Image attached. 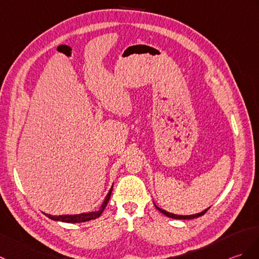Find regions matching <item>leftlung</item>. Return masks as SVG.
<instances>
[{
  "label": "left lung",
  "instance_id": "8db88e82",
  "mask_svg": "<svg viewBox=\"0 0 259 259\" xmlns=\"http://www.w3.org/2000/svg\"><path fill=\"white\" fill-rule=\"evenodd\" d=\"M154 205H155V204H154ZM155 207H157V209H159V211H160L162 214H164L165 216H167V218L177 219V220H192V219H195V218H200V216L205 214V213L207 212V209L209 208V207H208V208H206V209H204L203 212L197 213V214H193V215H177V214H172V213L166 212V211H164V209H162V208L158 207L157 205H155Z\"/></svg>",
  "mask_w": 259,
  "mask_h": 259
}]
</instances>
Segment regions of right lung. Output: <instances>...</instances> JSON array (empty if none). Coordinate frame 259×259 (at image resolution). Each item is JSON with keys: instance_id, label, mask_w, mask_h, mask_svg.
<instances>
[{"instance_id": "1", "label": "right lung", "mask_w": 259, "mask_h": 259, "mask_svg": "<svg viewBox=\"0 0 259 259\" xmlns=\"http://www.w3.org/2000/svg\"><path fill=\"white\" fill-rule=\"evenodd\" d=\"M111 192H112V186L110 191L108 192V194L105 198L104 203L101 204L100 208L98 211L96 212H89V213H81V214H76V215H59V216H55V215H51V214H46L44 213L48 219H51L53 221H59V222H65V223H83V222H88L99 218L101 215V213L104 212L105 207L107 206L108 202H109V198L111 196Z\"/></svg>"}]
</instances>
